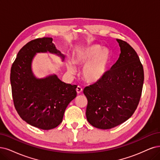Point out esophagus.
Masks as SVG:
<instances>
[{
    "label": "esophagus",
    "mask_w": 160,
    "mask_h": 160,
    "mask_svg": "<svg viewBox=\"0 0 160 160\" xmlns=\"http://www.w3.org/2000/svg\"><path fill=\"white\" fill-rule=\"evenodd\" d=\"M76 92L78 93H80L82 92V87L81 86H77V88H76Z\"/></svg>",
    "instance_id": "obj_1"
}]
</instances>
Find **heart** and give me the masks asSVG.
Returning a JSON list of instances; mask_svg holds the SVG:
<instances>
[{
	"instance_id": "heart-1",
	"label": "heart",
	"mask_w": 160,
	"mask_h": 160,
	"mask_svg": "<svg viewBox=\"0 0 160 160\" xmlns=\"http://www.w3.org/2000/svg\"><path fill=\"white\" fill-rule=\"evenodd\" d=\"M111 61V52L98 44H92L80 49L74 56V62L84 64L82 70L83 78L88 82H96L107 73ZM72 61L68 59L67 67L70 73L75 72Z\"/></svg>"
}]
</instances>
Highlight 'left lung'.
I'll return each instance as SVG.
<instances>
[{
  "label": "left lung",
  "mask_w": 160,
  "mask_h": 160,
  "mask_svg": "<svg viewBox=\"0 0 160 160\" xmlns=\"http://www.w3.org/2000/svg\"><path fill=\"white\" fill-rule=\"evenodd\" d=\"M121 53L103 78L84 89L88 99L86 115L91 125L110 129L121 125L137 109L144 83V69L137 52L117 39Z\"/></svg>",
  "instance_id": "left-lung-1"
}]
</instances>
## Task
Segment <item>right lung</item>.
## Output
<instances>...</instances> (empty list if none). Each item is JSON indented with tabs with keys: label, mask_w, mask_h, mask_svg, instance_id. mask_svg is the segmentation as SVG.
<instances>
[{
	"label": "right lung",
	"mask_w": 160,
	"mask_h": 160,
	"mask_svg": "<svg viewBox=\"0 0 160 160\" xmlns=\"http://www.w3.org/2000/svg\"><path fill=\"white\" fill-rule=\"evenodd\" d=\"M47 51L64 60L52 38H38L20 50L10 70L12 93L18 113L27 123L43 130L60 125L65 109L77 94L76 85L64 83L55 74L35 78L32 70L33 58L37 52Z\"/></svg>",
	"instance_id": "add662e5"
}]
</instances>
